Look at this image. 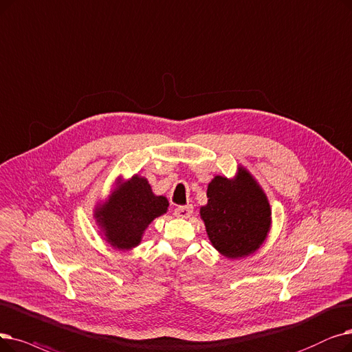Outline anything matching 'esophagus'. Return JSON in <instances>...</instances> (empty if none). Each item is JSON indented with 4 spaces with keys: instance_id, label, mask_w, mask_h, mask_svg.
Wrapping results in <instances>:
<instances>
[{
    "instance_id": "34e87169",
    "label": "esophagus",
    "mask_w": 352,
    "mask_h": 352,
    "mask_svg": "<svg viewBox=\"0 0 352 352\" xmlns=\"http://www.w3.org/2000/svg\"><path fill=\"white\" fill-rule=\"evenodd\" d=\"M192 210H194V207L191 204L179 206L174 210V214H175V217H178V219H188L192 214Z\"/></svg>"
}]
</instances>
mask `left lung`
<instances>
[{
	"label": "left lung",
	"mask_w": 352,
	"mask_h": 352,
	"mask_svg": "<svg viewBox=\"0 0 352 352\" xmlns=\"http://www.w3.org/2000/svg\"><path fill=\"white\" fill-rule=\"evenodd\" d=\"M201 207L207 234L221 254L237 258L261 248L270 227V207L252 175L240 168L236 179L217 175Z\"/></svg>",
	"instance_id": "1"
}]
</instances>
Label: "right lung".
Returning a JSON list of instances; mask_svg holds the SVG:
<instances>
[{
    "instance_id": "add662e5",
    "label": "right lung",
    "mask_w": 352,
    "mask_h": 352,
    "mask_svg": "<svg viewBox=\"0 0 352 352\" xmlns=\"http://www.w3.org/2000/svg\"><path fill=\"white\" fill-rule=\"evenodd\" d=\"M168 200L157 197L145 178L132 177L113 192L108 204L100 207L96 217L106 230L113 248L128 250L138 246L148 224L166 212Z\"/></svg>"
}]
</instances>
